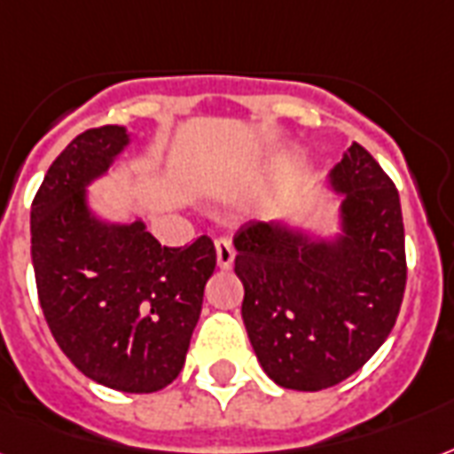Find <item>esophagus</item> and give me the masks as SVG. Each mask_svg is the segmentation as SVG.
<instances>
[{"mask_svg":"<svg viewBox=\"0 0 454 454\" xmlns=\"http://www.w3.org/2000/svg\"><path fill=\"white\" fill-rule=\"evenodd\" d=\"M214 247H216V262H219L221 269H231L235 262L233 242L228 240V238H219V240L214 242Z\"/></svg>","mask_w":454,"mask_h":454,"instance_id":"obj_1","label":"esophagus"}]
</instances>
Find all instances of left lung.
<instances>
[{
    "instance_id": "1",
    "label": "left lung",
    "mask_w": 454,
    "mask_h": 454,
    "mask_svg": "<svg viewBox=\"0 0 454 454\" xmlns=\"http://www.w3.org/2000/svg\"><path fill=\"white\" fill-rule=\"evenodd\" d=\"M331 183L345 195L338 240L262 221L233 238L252 348L269 379L290 390L331 388L359 372L395 326L407 283L403 209L388 173L352 143Z\"/></svg>"
}]
</instances>
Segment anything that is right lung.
Wrapping results in <instances>:
<instances>
[{
  "instance_id": "add662e5",
  "label": "right lung",
  "mask_w": 454,
  "mask_h": 454,
  "mask_svg": "<svg viewBox=\"0 0 454 454\" xmlns=\"http://www.w3.org/2000/svg\"><path fill=\"white\" fill-rule=\"evenodd\" d=\"M126 145V128H90L51 161L30 207V254L66 357L106 388L154 393L185 364L216 250L207 235L161 247L143 221L109 226L90 214L85 185Z\"/></svg>"
}]
</instances>
